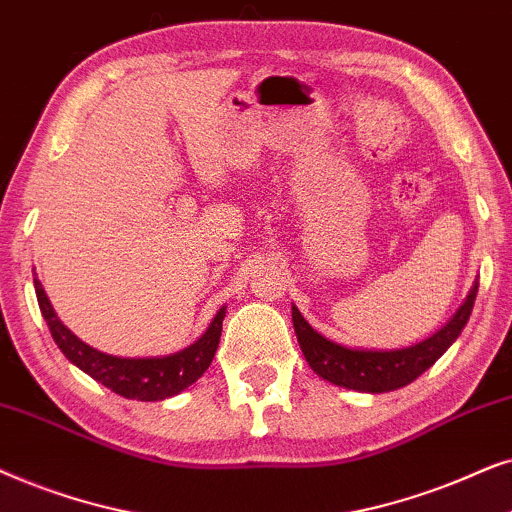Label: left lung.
Wrapping results in <instances>:
<instances>
[{
	"label": "left lung",
	"instance_id": "1",
	"mask_svg": "<svg viewBox=\"0 0 512 512\" xmlns=\"http://www.w3.org/2000/svg\"><path fill=\"white\" fill-rule=\"evenodd\" d=\"M475 297H478V283L473 285L466 302L456 311V316L428 337L426 342L414 344L410 349L400 351H358L346 349L342 344L330 342L318 335L313 327L306 323L297 306H292V323H295L297 342L311 370L332 384L353 388V391L365 393H386L412 384L419 374H424L442 353H445L461 330L466 327L470 311H473Z\"/></svg>",
	"mask_w": 512,
	"mask_h": 512
}]
</instances>
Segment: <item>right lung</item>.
Returning <instances> with one entry per match:
<instances>
[{"instance_id":"1","label":"right lung","mask_w":512,"mask_h":512,"mask_svg":"<svg viewBox=\"0 0 512 512\" xmlns=\"http://www.w3.org/2000/svg\"><path fill=\"white\" fill-rule=\"evenodd\" d=\"M34 290H37V302L42 316L49 325L53 342L65 353V358L84 370L88 377L100 381L102 386L112 388L114 393L124 395L131 400H163L177 395L192 386L203 372L213 363L217 344L222 335V320L227 309L217 311V316L199 342L189 349L173 353L166 358H117L100 353L98 349L81 342L67 327L60 323L56 311L46 297L42 283L34 278Z\"/></svg>"}]
</instances>
